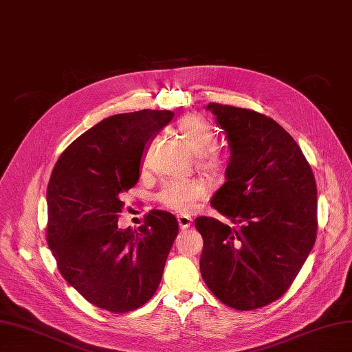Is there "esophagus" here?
I'll use <instances>...</instances> for the list:
<instances>
[{"label":"esophagus","mask_w":352,"mask_h":352,"mask_svg":"<svg viewBox=\"0 0 352 352\" xmlns=\"http://www.w3.org/2000/svg\"><path fill=\"white\" fill-rule=\"evenodd\" d=\"M177 223H179V228L182 230H186L190 228V225H192V219H190L189 216H185V214H180L177 217Z\"/></svg>","instance_id":"1"}]
</instances>
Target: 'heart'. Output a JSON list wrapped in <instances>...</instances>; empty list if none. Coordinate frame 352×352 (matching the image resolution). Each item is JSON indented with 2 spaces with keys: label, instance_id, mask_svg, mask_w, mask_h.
I'll return each instance as SVG.
<instances>
[{
  "label": "heart",
  "instance_id": "heart-1",
  "mask_svg": "<svg viewBox=\"0 0 352 352\" xmlns=\"http://www.w3.org/2000/svg\"><path fill=\"white\" fill-rule=\"evenodd\" d=\"M176 132L199 155L201 167L210 173H219L223 168L221 157L212 150L217 138L210 124L195 114L180 117L176 123ZM146 158V155H145ZM144 158V162H145ZM208 195V184L202 179H173L167 180L160 190V201L177 212H189L197 208Z\"/></svg>",
  "mask_w": 352,
  "mask_h": 352
}]
</instances>
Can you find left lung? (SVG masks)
<instances>
[{
	"label": "left lung",
	"mask_w": 352,
	"mask_h": 352,
	"mask_svg": "<svg viewBox=\"0 0 352 352\" xmlns=\"http://www.w3.org/2000/svg\"><path fill=\"white\" fill-rule=\"evenodd\" d=\"M230 157L211 206L236 228L198 217L199 270L219 300L254 310L280 298L313 250L317 188L313 170L283 127L257 111L210 102Z\"/></svg>",
	"instance_id": "1"
}]
</instances>
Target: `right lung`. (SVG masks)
<instances>
[{"label": "right lung", "instance_id": "obj_1", "mask_svg": "<svg viewBox=\"0 0 352 352\" xmlns=\"http://www.w3.org/2000/svg\"><path fill=\"white\" fill-rule=\"evenodd\" d=\"M168 110L114 114L74 140L47 189V241L58 270L85 300L111 313L144 305L162 282L179 225L153 210L138 229H119L122 194L140 180L144 153L173 119Z\"/></svg>", "mask_w": 352, "mask_h": 352}]
</instances>
